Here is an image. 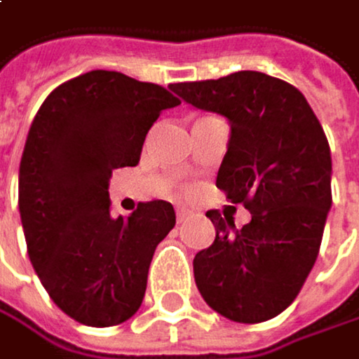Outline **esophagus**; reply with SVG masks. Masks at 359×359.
<instances>
[{
	"mask_svg": "<svg viewBox=\"0 0 359 359\" xmlns=\"http://www.w3.org/2000/svg\"><path fill=\"white\" fill-rule=\"evenodd\" d=\"M189 215H191V210L185 208V206H178V208H176V219H178V223H185V221L189 219Z\"/></svg>",
	"mask_w": 359,
	"mask_h": 359,
	"instance_id": "1",
	"label": "esophagus"
}]
</instances>
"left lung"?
Here are the masks:
<instances>
[{"label":"left lung","instance_id":"1","mask_svg":"<svg viewBox=\"0 0 359 359\" xmlns=\"http://www.w3.org/2000/svg\"><path fill=\"white\" fill-rule=\"evenodd\" d=\"M170 90L229 121L217 187L252 215L242 229L217 210L206 215L217 238L194 259L198 290L231 322L271 320L297 299L320 252L332 206L326 134L294 86L259 71Z\"/></svg>","mask_w":359,"mask_h":359}]
</instances>
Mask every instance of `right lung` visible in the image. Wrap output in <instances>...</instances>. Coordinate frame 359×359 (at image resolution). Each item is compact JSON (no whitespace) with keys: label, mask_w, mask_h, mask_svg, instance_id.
I'll use <instances>...</instances> for the list:
<instances>
[{"label":"right lung","mask_w":359,"mask_h":359,"mask_svg":"<svg viewBox=\"0 0 359 359\" xmlns=\"http://www.w3.org/2000/svg\"><path fill=\"white\" fill-rule=\"evenodd\" d=\"M176 104L161 86L90 71L52 90L31 123L18 172L27 250L50 299L79 324L115 326L142 303L176 215L155 200L115 219L109 178L138 163L149 128Z\"/></svg>","instance_id":"1"}]
</instances>
